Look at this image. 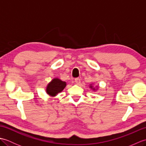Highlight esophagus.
Returning <instances> with one entry per match:
<instances>
[{"label":"esophagus","instance_id":"esophagus-1","mask_svg":"<svg viewBox=\"0 0 146 146\" xmlns=\"http://www.w3.org/2000/svg\"><path fill=\"white\" fill-rule=\"evenodd\" d=\"M80 81H81V80H80V78H76L75 79V82L76 83H77V84H79V83H80Z\"/></svg>","mask_w":146,"mask_h":146}]
</instances>
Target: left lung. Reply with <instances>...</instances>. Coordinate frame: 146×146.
<instances>
[{
	"mask_svg": "<svg viewBox=\"0 0 146 146\" xmlns=\"http://www.w3.org/2000/svg\"><path fill=\"white\" fill-rule=\"evenodd\" d=\"M90 87L91 88H92V86H90ZM93 89H94V90H95V88H93Z\"/></svg>",
	"mask_w": 146,
	"mask_h": 146,
	"instance_id": "obj_1",
	"label": "left lung"
}]
</instances>
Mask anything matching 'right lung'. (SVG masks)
Returning a JSON list of instances; mask_svg holds the SVG:
<instances>
[{"label":"right lung","instance_id":"add662e5","mask_svg":"<svg viewBox=\"0 0 146 146\" xmlns=\"http://www.w3.org/2000/svg\"><path fill=\"white\" fill-rule=\"evenodd\" d=\"M66 85V82L61 81L58 78H54L48 85L46 92L49 95L55 96L58 93L63 91Z\"/></svg>","mask_w":146,"mask_h":146}]
</instances>
